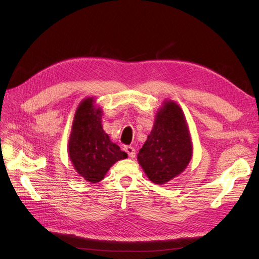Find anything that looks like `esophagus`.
<instances>
[{
	"mask_svg": "<svg viewBox=\"0 0 259 259\" xmlns=\"http://www.w3.org/2000/svg\"><path fill=\"white\" fill-rule=\"evenodd\" d=\"M124 150H125V152L128 154V156H130L131 159H134L135 158L136 152H135V149L134 148L131 147V146H126V147L124 148Z\"/></svg>",
	"mask_w": 259,
	"mask_h": 259,
	"instance_id": "1",
	"label": "esophagus"
}]
</instances>
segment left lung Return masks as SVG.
<instances>
[{"label": "left lung", "instance_id": "obj_1", "mask_svg": "<svg viewBox=\"0 0 259 259\" xmlns=\"http://www.w3.org/2000/svg\"><path fill=\"white\" fill-rule=\"evenodd\" d=\"M193 146L183 109L164 100L155 113L151 133L137 154L149 180L164 185L177 177L191 161Z\"/></svg>", "mask_w": 259, "mask_h": 259}]
</instances>
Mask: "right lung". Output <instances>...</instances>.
<instances>
[{"label":"right lung","instance_id":"right-lung-1","mask_svg":"<svg viewBox=\"0 0 259 259\" xmlns=\"http://www.w3.org/2000/svg\"><path fill=\"white\" fill-rule=\"evenodd\" d=\"M101 117L103 108L95 98H84L76 108L68 143L75 171L91 184L99 183L115 162L127 158L104 131Z\"/></svg>","mask_w":259,"mask_h":259}]
</instances>
